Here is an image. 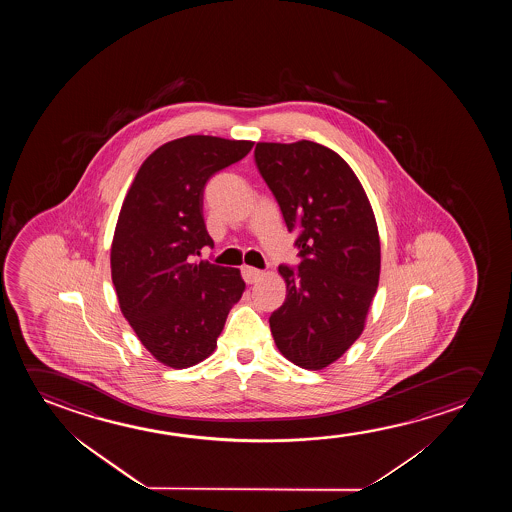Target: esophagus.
Wrapping results in <instances>:
<instances>
[{
  "label": "esophagus",
  "instance_id": "obj_1",
  "mask_svg": "<svg viewBox=\"0 0 512 512\" xmlns=\"http://www.w3.org/2000/svg\"><path fill=\"white\" fill-rule=\"evenodd\" d=\"M241 274H243V280H245L248 285H252V283H257L264 273L259 271V269H255V267L245 266L241 269Z\"/></svg>",
  "mask_w": 512,
  "mask_h": 512
}]
</instances>
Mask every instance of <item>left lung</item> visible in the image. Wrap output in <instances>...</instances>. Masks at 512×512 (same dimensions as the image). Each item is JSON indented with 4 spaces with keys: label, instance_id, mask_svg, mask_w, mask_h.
<instances>
[{
    "label": "left lung",
    "instance_id": "obj_1",
    "mask_svg": "<svg viewBox=\"0 0 512 512\" xmlns=\"http://www.w3.org/2000/svg\"><path fill=\"white\" fill-rule=\"evenodd\" d=\"M255 162L297 231L301 264L271 318L283 357L309 371L336 362L357 341L381 269L378 225L362 183L341 155L315 141L257 143Z\"/></svg>",
    "mask_w": 512,
    "mask_h": 512
}]
</instances>
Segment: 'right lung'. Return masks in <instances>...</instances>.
<instances>
[{"mask_svg": "<svg viewBox=\"0 0 512 512\" xmlns=\"http://www.w3.org/2000/svg\"><path fill=\"white\" fill-rule=\"evenodd\" d=\"M252 147L203 134L168 141L141 164L120 208L110 255L120 311L141 344L173 369L210 357L245 292L239 269L196 257L213 246L204 185Z\"/></svg>", "mask_w": 512, "mask_h": 512, "instance_id": "right-lung-1", "label": "right lung"}]
</instances>
